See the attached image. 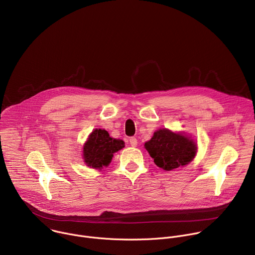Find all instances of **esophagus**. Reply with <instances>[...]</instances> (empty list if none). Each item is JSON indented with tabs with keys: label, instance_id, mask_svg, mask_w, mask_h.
<instances>
[{
	"label": "esophagus",
	"instance_id": "obj_1",
	"mask_svg": "<svg viewBox=\"0 0 255 255\" xmlns=\"http://www.w3.org/2000/svg\"><path fill=\"white\" fill-rule=\"evenodd\" d=\"M129 143H130L131 146H136V144H137V139H136L134 136H131V137L129 138Z\"/></svg>",
	"mask_w": 255,
	"mask_h": 255
}]
</instances>
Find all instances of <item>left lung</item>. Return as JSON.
<instances>
[{
	"label": "left lung",
	"instance_id": "1",
	"mask_svg": "<svg viewBox=\"0 0 255 255\" xmlns=\"http://www.w3.org/2000/svg\"><path fill=\"white\" fill-rule=\"evenodd\" d=\"M155 164L166 171L188 165L196 156L197 144L188 135L161 128L144 143Z\"/></svg>",
	"mask_w": 255,
	"mask_h": 255
}]
</instances>
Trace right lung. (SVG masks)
I'll use <instances>...</instances> for the list:
<instances>
[{
  "label": "right lung",
  "instance_id": "obj_1",
  "mask_svg": "<svg viewBox=\"0 0 255 255\" xmlns=\"http://www.w3.org/2000/svg\"><path fill=\"white\" fill-rule=\"evenodd\" d=\"M125 146L123 139L110 136L106 129L95 128L88 136L83 146L84 163L94 169L107 167L112 162L115 152Z\"/></svg>",
  "mask_w": 255,
  "mask_h": 255
}]
</instances>
